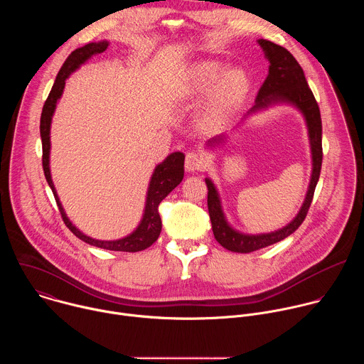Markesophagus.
<instances>
[{
    "mask_svg": "<svg viewBox=\"0 0 364 364\" xmlns=\"http://www.w3.org/2000/svg\"><path fill=\"white\" fill-rule=\"evenodd\" d=\"M184 167L187 171L190 173H196V171H201L205 167V160L203 157V154L197 152V151H190L186 155V161H184Z\"/></svg>",
    "mask_w": 364,
    "mask_h": 364,
    "instance_id": "obj_1",
    "label": "esophagus"
}]
</instances>
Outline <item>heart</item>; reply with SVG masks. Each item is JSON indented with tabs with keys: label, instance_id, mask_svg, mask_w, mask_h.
Segmentation results:
<instances>
[{
	"label": "heart",
	"instance_id": "heart-1",
	"mask_svg": "<svg viewBox=\"0 0 364 364\" xmlns=\"http://www.w3.org/2000/svg\"><path fill=\"white\" fill-rule=\"evenodd\" d=\"M223 70L222 63L200 62L191 68L186 82L188 95L198 96L210 90L204 105V117L212 124L225 122L239 111L250 89V79L243 69Z\"/></svg>",
	"mask_w": 364,
	"mask_h": 364
}]
</instances>
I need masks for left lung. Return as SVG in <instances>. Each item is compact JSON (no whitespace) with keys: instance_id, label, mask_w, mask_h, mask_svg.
<instances>
[{"instance_id":"obj_1","label":"left lung","mask_w":364,"mask_h":364,"mask_svg":"<svg viewBox=\"0 0 364 364\" xmlns=\"http://www.w3.org/2000/svg\"><path fill=\"white\" fill-rule=\"evenodd\" d=\"M257 43L264 48L265 59L269 62V73L257 92L255 100L256 103L250 109V112L261 108H267L271 103L288 102L295 105L304 114L309 134L311 152H313V176H311L306 197L296 218L281 230L256 236L239 233L228 225L225 215L222 212L219 194L213 183L209 178H205L207 190H209V193H207V207H209L215 239L228 250L240 253H249L274 245L277 242H281L301 226V223L306 218L311 201H313L323 164V124L320 108L313 92H311L306 83L302 68L285 47L264 38L257 40ZM223 138V135L216 136L210 141V144H220Z\"/></svg>"}]
</instances>
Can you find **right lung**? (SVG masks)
<instances>
[{"mask_svg": "<svg viewBox=\"0 0 364 364\" xmlns=\"http://www.w3.org/2000/svg\"><path fill=\"white\" fill-rule=\"evenodd\" d=\"M108 47V41H99V43H89L80 48H76L69 55L66 62L63 63L62 69L59 70L55 85L51 87L44 107L41 111L40 118V136H41V145H43V171L44 177L55 194L56 203L59 205V212L62 215V219L65 225L69 228V230L82 239L83 242L93 245L96 247L108 249V250H118V252H139L146 247H149L155 240L159 239L161 233V218L159 213L160 203L181 183L184 177V154L183 152H173L171 155L160 164L155 167V171L151 177L148 194H146V204H145V213L144 218L136 228L135 232H132L129 236L119 239V240H96L86 235H83L80 230H77L72 222L68 219L63 207L59 201V197L56 194L53 181L50 177V168H48V154H50V124L51 117L55 114L58 99L62 96L65 89V82L68 76L75 72L80 65H83L90 58L105 51Z\"/></svg>", "mask_w": 364, "mask_h": 364, "instance_id": "right-lung-1", "label": "right lung"}]
</instances>
